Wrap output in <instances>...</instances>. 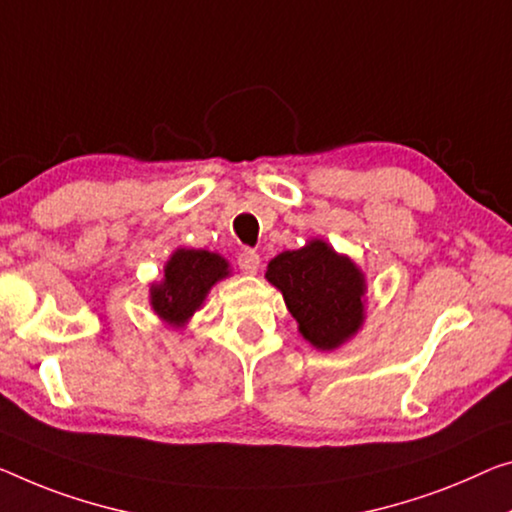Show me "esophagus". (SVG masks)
<instances>
[{
	"label": "esophagus",
	"mask_w": 512,
	"mask_h": 512,
	"mask_svg": "<svg viewBox=\"0 0 512 512\" xmlns=\"http://www.w3.org/2000/svg\"><path fill=\"white\" fill-rule=\"evenodd\" d=\"M238 265L245 274H256L258 270H261V256H258L254 249H245L238 256Z\"/></svg>",
	"instance_id": "esophagus-1"
}]
</instances>
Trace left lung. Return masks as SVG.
Listing matches in <instances>:
<instances>
[{
	"label": "left lung",
	"mask_w": 512,
	"mask_h": 512,
	"mask_svg": "<svg viewBox=\"0 0 512 512\" xmlns=\"http://www.w3.org/2000/svg\"><path fill=\"white\" fill-rule=\"evenodd\" d=\"M265 279L283 295L304 341L320 352L338 350L364 327L366 274L327 240L281 251L267 263Z\"/></svg>",
	"instance_id": "8db88e82"
}]
</instances>
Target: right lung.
Segmentation results:
<instances>
[{"instance_id": "add662e5", "label": "right lung", "mask_w": 512, "mask_h": 512, "mask_svg": "<svg viewBox=\"0 0 512 512\" xmlns=\"http://www.w3.org/2000/svg\"><path fill=\"white\" fill-rule=\"evenodd\" d=\"M226 277H231V263L222 254L178 247L164 263L162 279L151 283L148 302L164 325L185 329L212 286Z\"/></svg>"}]
</instances>
